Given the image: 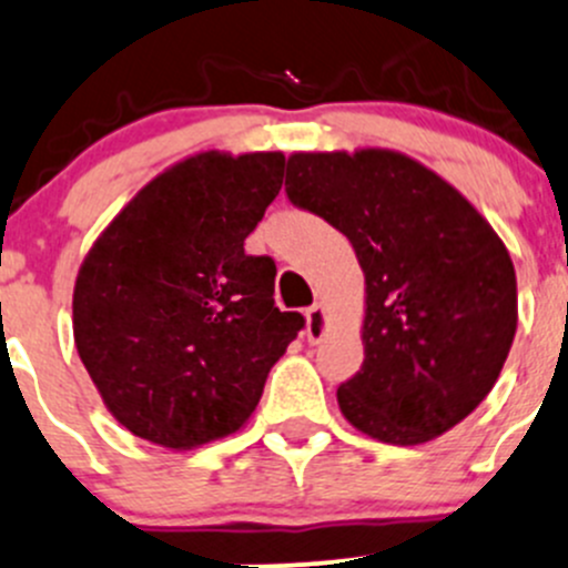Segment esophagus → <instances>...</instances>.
I'll use <instances>...</instances> for the list:
<instances>
[{
    "instance_id": "esophagus-1",
    "label": "esophagus",
    "mask_w": 568,
    "mask_h": 568,
    "mask_svg": "<svg viewBox=\"0 0 568 568\" xmlns=\"http://www.w3.org/2000/svg\"><path fill=\"white\" fill-rule=\"evenodd\" d=\"M306 336L308 342H323L327 336V312L323 303H314L312 308L306 312Z\"/></svg>"
}]
</instances>
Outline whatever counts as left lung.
<instances>
[{
	"mask_svg": "<svg viewBox=\"0 0 568 568\" xmlns=\"http://www.w3.org/2000/svg\"><path fill=\"white\" fill-rule=\"evenodd\" d=\"M286 196L353 243L366 278L364 366L342 415L390 446H420L498 383L517 333V276L489 221L437 172L383 148L292 153Z\"/></svg>",
	"mask_w": 568,
	"mask_h": 568,
	"instance_id": "8db88e82",
	"label": "left lung"
}]
</instances>
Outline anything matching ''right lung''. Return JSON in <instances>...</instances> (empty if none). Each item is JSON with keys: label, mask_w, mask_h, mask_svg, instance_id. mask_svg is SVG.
I'll use <instances>...</instances> for the list:
<instances>
[{"label": "right lung", "mask_w": 568, "mask_h": 568, "mask_svg": "<svg viewBox=\"0 0 568 568\" xmlns=\"http://www.w3.org/2000/svg\"><path fill=\"white\" fill-rule=\"evenodd\" d=\"M284 153L207 150L150 180L87 251L73 338L106 410L172 452L237 432L303 327L276 262L243 243L282 191Z\"/></svg>", "instance_id": "1"}]
</instances>
